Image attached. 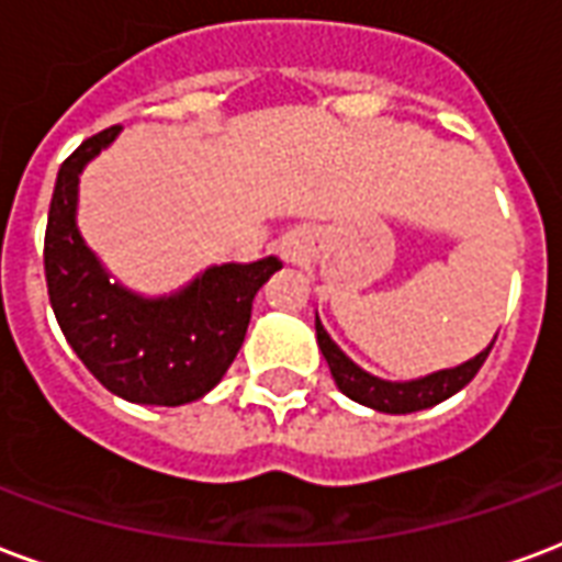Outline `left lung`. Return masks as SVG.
Instances as JSON below:
<instances>
[{"label": "left lung", "mask_w": 562, "mask_h": 562, "mask_svg": "<svg viewBox=\"0 0 562 562\" xmlns=\"http://www.w3.org/2000/svg\"><path fill=\"white\" fill-rule=\"evenodd\" d=\"M315 336H318V348H322L324 360L330 366V375H334L336 386L348 398H355L366 408L381 411V414H414V411L431 408V405H438L443 398L456 396L461 386L471 384L473 375L480 372V366L485 363V357H488L494 345L492 342L485 351H480L468 363L456 366V369H440V372H431V375L417 378V381H384V378L363 372L355 360H348L342 355V348L327 336L318 318H315Z\"/></svg>", "instance_id": "8db88e82"}]
</instances>
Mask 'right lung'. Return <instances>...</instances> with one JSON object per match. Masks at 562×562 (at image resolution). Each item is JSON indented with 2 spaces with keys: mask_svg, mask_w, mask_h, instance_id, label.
I'll return each mask as SVG.
<instances>
[{
  "mask_svg": "<svg viewBox=\"0 0 562 562\" xmlns=\"http://www.w3.org/2000/svg\"><path fill=\"white\" fill-rule=\"evenodd\" d=\"M119 131L115 124L94 133L61 164L44 235L49 303L70 348L110 393L176 408L226 375L247 336L252 297L282 261L214 265L169 297H143L110 282L77 228V184L82 166Z\"/></svg>",
  "mask_w": 562,
  "mask_h": 562,
  "instance_id": "right-lung-1",
  "label": "right lung"
}]
</instances>
